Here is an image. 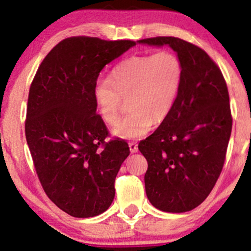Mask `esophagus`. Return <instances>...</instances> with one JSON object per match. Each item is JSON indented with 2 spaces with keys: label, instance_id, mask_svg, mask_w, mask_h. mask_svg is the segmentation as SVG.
Instances as JSON below:
<instances>
[{
  "label": "esophagus",
  "instance_id": "obj_1",
  "mask_svg": "<svg viewBox=\"0 0 251 251\" xmlns=\"http://www.w3.org/2000/svg\"><path fill=\"white\" fill-rule=\"evenodd\" d=\"M128 146H129V151H131L132 153H135V152L138 151V144L135 142L128 143Z\"/></svg>",
  "mask_w": 251,
  "mask_h": 251
}]
</instances>
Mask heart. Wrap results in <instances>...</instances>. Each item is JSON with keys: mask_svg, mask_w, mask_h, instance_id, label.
<instances>
[{"mask_svg": "<svg viewBox=\"0 0 251 251\" xmlns=\"http://www.w3.org/2000/svg\"><path fill=\"white\" fill-rule=\"evenodd\" d=\"M184 70L174 51L133 55L113 68L111 79L101 77L94 83L93 96L105 123L118 122L124 103L128 99L129 112L113 134L124 139H138L155 123L170 116L183 85Z\"/></svg>", "mask_w": 251, "mask_h": 251, "instance_id": "1", "label": "heart"}]
</instances>
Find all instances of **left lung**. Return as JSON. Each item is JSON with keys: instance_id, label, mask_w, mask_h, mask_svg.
<instances>
[{"instance_id": "obj_1", "label": "left lung", "mask_w": 251, "mask_h": 251, "mask_svg": "<svg viewBox=\"0 0 251 251\" xmlns=\"http://www.w3.org/2000/svg\"><path fill=\"white\" fill-rule=\"evenodd\" d=\"M139 43L169 45L184 70L172 112L138 145L148 160L146 196L162 211H190L214 189L226 160L232 127L226 82L220 67L198 46L172 36Z\"/></svg>"}]
</instances>
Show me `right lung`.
Wrapping results in <instances>:
<instances>
[{
  "label": "right lung",
  "instance_id": "obj_1",
  "mask_svg": "<svg viewBox=\"0 0 251 251\" xmlns=\"http://www.w3.org/2000/svg\"><path fill=\"white\" fill-rule=\"evenodd\" d=\"M133 46L68 37L43 59L30 85L25 128L36 175L48 198L73 217L102 214L116 195L129 148L119 138L105 142L93 88L102 68Z\"/></svg>",
  "mask_w": 251,
  "mask_h": 251
}]
</instances>
